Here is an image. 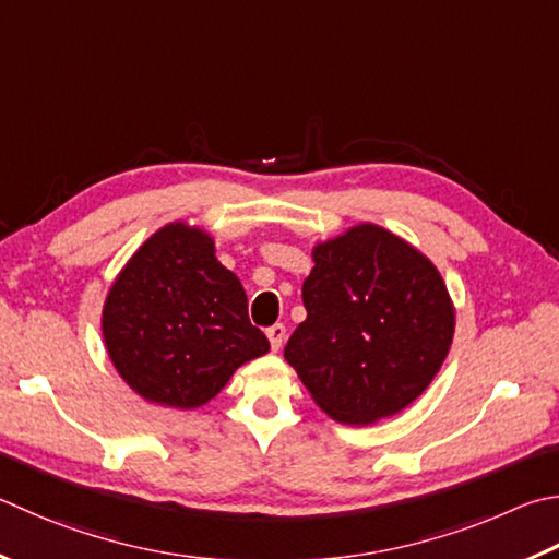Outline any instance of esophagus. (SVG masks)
<instances>
[{
	"mask_svg": "<svg viewBox=\"0 0 559 559\" xmlns=\"http://www.w3.org/2000/svg\"><path fill=\"white\" fill-rule=\"evenodd\" d=\"M266 337H269V342H271V349L278 352L283 340H286V324L276 322V324H273V328L266 330Z\"/></svg>",
	"mask_w": 559,
	"mask_h": 559,
	"instance_id": "esophagus-1",
	"label": "esophagus"
}]
</instances>
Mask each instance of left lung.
I'll return each mask as SVG.
<instances>
[{
  "label": "left lung",
  "mask_w": 559,
  "mask_h": 559,
  "mask_svg": "<svg viewBox=\"0 0 559 559\" xmlns=\"http://www.w3.org/2000/svg\"><path fill=\"white\" fill-rule=\"evenodd\" d=\"M308 310L283 349L334 420L389 418L428 389L448 357L454 308L438 269L391 231L359 225L314 247Z\"/></svg>",
  "instance_id": "1"
}]
</instances>
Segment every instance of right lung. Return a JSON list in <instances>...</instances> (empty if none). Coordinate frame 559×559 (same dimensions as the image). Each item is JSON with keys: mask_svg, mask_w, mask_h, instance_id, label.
I'll use <instances>...</instances> for the list:
<instances>
[{"mask_svg": "<svg viewBox=\"0 0 559 559\" xmlns=\"http://www.w3.org/2000/svg\"><path fill=\"white\" fill-rule=\"evenodd\" d=\"M103 334L131 389L170 408H198L237 367L269 352L247 293L200 229L176 222L156 231L111 286Z\"/></svg>", "mask_w": 559, "mask_h": 559, "instance_id": "right-lung-1", "label": "right lung"}]
</instances>
